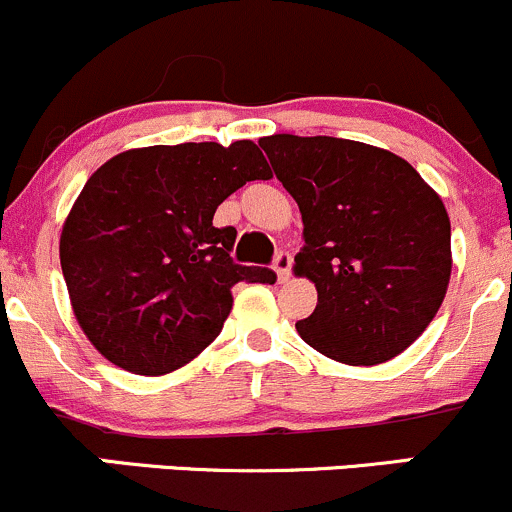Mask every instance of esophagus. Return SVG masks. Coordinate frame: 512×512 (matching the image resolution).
Wrapping results in <instances>:
<instances>
[{"mask_svg":"<svg viewBox=\"0 0 512 512\" xmlns=\"http://www.w3.org/2000/svg\"><path fill=\"white\" fill-rule=\"evenodd\" d=\"M292 262V252H279V255L274 257V272H277L279 282H287V279L292 277Z\"/></svg>","mask_w":512,"mask_h":512,"instance_id":"1","label":"esophagus"}]
</instances>
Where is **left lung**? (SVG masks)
Listing matches in <instances>:
<instances>
[{
	"label": "left lung",
	"instance_id": "1",
	"mask_svg": "<svg viewBox=\"0 0 512 512\" xmlns=\"http://www.w3.org/2000/svg\"><path fill=\"white\" fill-rule=\"evenodd\" d=\"M304 223L294 270L316 284L299 336L326 358L378 365L437 316L451 277V225L422 176L387 149L336 137L260 139Z\"/></svg>",
	"mask_w": 512,
	"mask_h": 512
}]
</instances>
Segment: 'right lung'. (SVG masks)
I'll return each mask as SVG.
<instances>
[{"mask_svg":"<svg viewBox=\"0 0 512 512\" xmlns=\"http://www.w3.org/2000/svg\"><path fill=\"white\" fill-rule=\"evenodd\" d=\"M250 139L129 149L100 166L61 233V270L85 336L110 363L164 375L211 346L238 282L267 267L235 265L238 230L215 208L247 181L270 179Z\"/></svg>","mask_w":512,"mask_h":512,"instance_id":"1","label":"right lung"}]
</instances>
